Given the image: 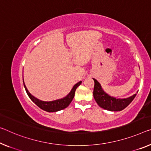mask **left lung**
<instances>
[{
	"label": "left lung",
	"mask_w": 151,
	"mask_h": 151,
	"mask_svg": "<svg viewBox=\"0 0 151 151\" xmlns=\"http://www.w3.org/2000/svg\"><path fill=\"white\" fill-rule=\"evenodd\" d=\"M94 88L93 95L95 101L99 106L104 109L111 111H119L127 107L136 96L134 94L126 99H117L106 94L102 88L101 83L94 79Z\"/></svg>",
	"instance_id": "obj_1"
}]
</instances>
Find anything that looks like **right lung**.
<instances>
[{"instance_id":"right-lung-1","label":"right lung","mask_w":151,"mask_h":151,"mask_svg":"<svg viewBox=\"0 0 151 151\" xmlns=\"http://www.w3.org/2000/svg\"><path fill=\"white\" fill-rule=\"evenodd\" d=\"M23 82H24V86L25 89V91H26L27 95H28V96L29 97V99H31L37 106H39L41 109L47 111V112H57V111H61L62 109H65L66 107H68L69 104L71 103V102L72 101L74 95H75L76 88H77L82 83V82L80 81V82H78L76 84L74 85L70 92H69L66 96H65L64 98L61 99H57L52 101H42L36 98V97H34L33 95L30 94L29 92L27 90L26 86H25L24 80H23Z\"/></svg>"}]
</instances>
